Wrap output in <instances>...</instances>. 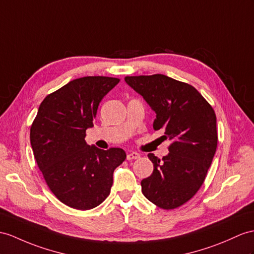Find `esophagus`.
<instances>
[{
	"mask_svg": "<svg viewBox=\"0 0 254 254\" xmlns=\"http://www.w3.org/2000/svg\"><path fill=\"white\" fill-rule=\"evenodd\" d=\"M138 158H140V154L137 152H130L127 155L128 160H133V159H138Z\"/></svg>",
	"mask_w": 254,
	"mask_h": 254,
	"instance_id": "esophagus-1",
	"label": "esophagus"
}]
</instances>
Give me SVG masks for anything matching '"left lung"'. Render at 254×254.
I'll use <instances>...</instances> for the list:
<instances>
[{"label": "left lung", "mask_w": 254, "mask_h": 254, "mask_svg": "<svg viewBox=\"0 0 254 254\" xmlns=\"http://www.w3.org/2000/svg\"><path fill=\"white\" fill-rule=\"evenodd\" d=\"M125 82L156 113L154 130L169 139V154L153 153V174L141 181L142 193L154 205L171 210L193 197L205 181L218 145L214 110L193 86L164 74L126 76Z\"/></svg>", "instance_id": "obj_1"}]
</instances>
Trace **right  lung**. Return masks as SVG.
Masks as SVG:
<instances>
[{
  "instance_id": "1",
  "label": "right lung",
  "mask_w": 254,
  "mask_h": 254,
  "mask_svg": "<svg viewBox=\"0 0 254 254\" xmlns=\"http://www.w3.org/2000/svg\"><path fill=\"white\" fill-rule=\"evenodd\" d=\"M120 78L85 76L45 97L30 128L33 155L49 190L64 205L89 210L110 195L123 148L104 151L85 141L99 103Z\"/></svg>"
}]
</instances>
